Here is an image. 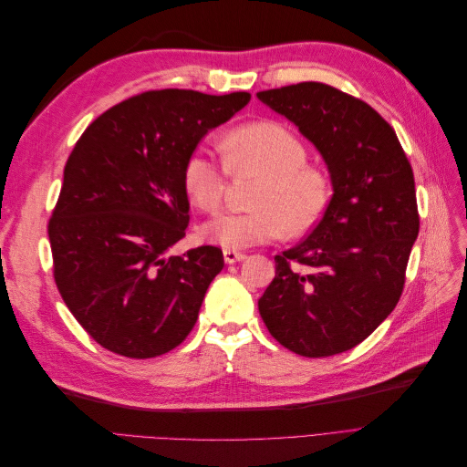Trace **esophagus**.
<instances>
[{
    "label": "esophagus",
    "mask_w": 467,
    "mask_h": 467,
    "mask_svg": "<svg viewBox=\"0 0 467 467\" xmlns=\"http://www.w3.org/2000/svg\"><path fill=\"white\" fill-rule=\"evenodd\" d=\"M245 259V255L244 253H239V251H234V249H223V261L228 263V265H234V263H239V261H244Z\"/></svg>",
    "instance_id": "34e87169"
}]
</instances>
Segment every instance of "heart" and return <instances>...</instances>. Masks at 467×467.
Here are the masks:
<instances>
[{"label":"heart","mask_w":467,"mask_h":467,"mask_svg":"<svg viewBox=\"0 0 467 467\" xmlns=\"http://www.w3.org/2000/svg\"><path fill=\"white\" fill-rule=\"evenodd\" d=\"M232 173H257L263 181L253 194L255 208L220 212L202 223L201 235L223 249H247L268 244L286 230L302 235L321 220L329 204V181L319 169L306 165L304 144L276 122H251L228 132L222 142ZM228 170L204 148L194 150L185 163L189 199L202 210L222 202Z\"/></svg>","instance_id":"obj_1"}]
</instances>
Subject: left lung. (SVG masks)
<instances>
[{
	"label": "left lung",
	"instance_id": "left-lung-1",
	"mask_svg": "<svg viewBox=\"0 0 467 467\" xmlns=\"http://www.w3.org/2000/svg\"><path fill=\"white\" fill-rule=\"evenodd\" d=\"M257 97L316 146L333 187L312 234L275 257L259 314L296 355H338L400 302L419 235L413 169L391 126L360 99L317 81Z\"/></svg>",
	"mask_w": 467,
	"mask_h": 467
}]
</instances>
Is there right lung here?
<instances>
[{
    "mask_svg": "<svg viewBox=\"0 0 467 467\" xmlns=\"http://www.w3.org/2000/svg\"><path fill=\"white\" fill-rule=\"evenodd\" d=\"M249 99L148 91L103 112L69 153L48 223L54 280L110 352L160 357L194 327L223 255L212 245L171 253L189 225L182 173L201 140Z\"/></svg>",
    "mask_w": 467,
    "mask_h": 467,
    "instance_id": "1",
    "label": "right lung"
}]
</instances>
